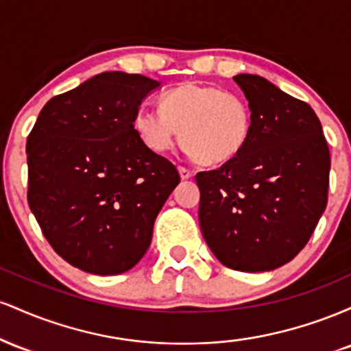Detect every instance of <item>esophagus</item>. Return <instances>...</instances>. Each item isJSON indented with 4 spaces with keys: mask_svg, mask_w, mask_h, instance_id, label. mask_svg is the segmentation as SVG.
I'll return each mask as SVG.
<instances>
[{
    "mask_svg": "<svg viewBox=\"0 0 351 351\" xmlns=\"http://www.w3.org/2000/svg\"><path fill=\"white\" fill-rule=\"evenodd\" d=\"M178 171H180L181 180H189L193 176V171L188 170L186 167H178Z\"/></svg>",
    "mask_w": 351,
    "mask_h": 351,
    "instance_id": "obj_1",
    "label": "esophagus"
}]
</instances>
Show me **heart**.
<instances>
[{
  "label": "heart",
  "mask_w": 351,
  "mask_h": 351,
  "mask_svg": "<svg viewBox=\"0 0 351 351\" xmlns=\"http://www.w3.org/2000/svg\"><path fill=\"white\" fill-rule=\"evenodd\" d=\"M249 104L217 86L183 84L162 97L160 108H140L134 127L148 148L167 153L180 143L196 162L221 165L243 152L251 135Z\"/></svg>",
  "instance_id": "obj_1"
}]
</instances>
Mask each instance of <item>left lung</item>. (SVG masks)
Returning a JSON list of instances; mask_svg holds the SVG:
<instances>
[{"label":"left lung","instance_id":"obj_1","mask_svg":"<svg viewBox=\"0 0 351 351\" xmlns=\"http://www.w3.org/2000/svg\"><path fill=\"white\" fill-rule=\"evenodd\" d=\"M232 79L251 108V135L239 155L196 175L199 226L226 267L274 271L305 247L324 215L328 145L308 104L261 75Z\"/></svg>","mask_w":351,"mask_h":351}]
</instances>
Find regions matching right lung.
<instances>
[{
  "mask_svg": "<svg viewBox=\"0 0 351 351\" xmlns=\"http://www.w3.org/2000/svg\"><path fill=\"white\" fill-rule=\"evenodd\" d=\"M158 80L102 72L52 97L27 136V203L56 252L80 271L117 276L150 247L178 170L136 134Z\"/></svg>",
  "mask_w": 351,
  "mask_h": 351,
  "instance_id": "obj_1",
  "label": "right lung"
}]
</instances>
